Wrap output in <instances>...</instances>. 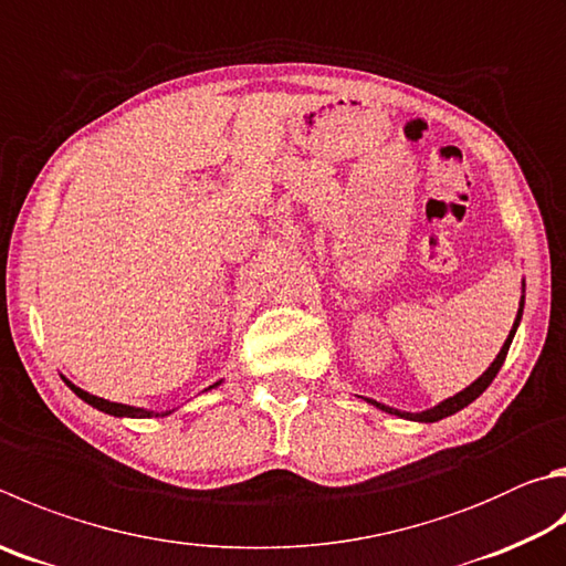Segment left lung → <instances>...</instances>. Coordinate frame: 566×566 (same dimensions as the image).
<instances>
[{"mask_svg": "<svg viewBox=\"0 0 566 566\" xmlns=\"http://www.w3.org/2000/svg\"><path fill=\"white\" fill-rule=\"evenodd\" d=\"M522 310H525V294H522V302H520V310H517V318H515V324H512V332H510V336H507V342L502 344V348H500V354H497L495 361L490 364L488 371L482 374V376L478 378V381H472V384H470L465 390H460V394H455L453 398H446L443 403H438V406H433V408H428V410H423V413H406V410H396V408H388V406H384V403H376V400H371V398H366V400H368V403H371V406H376V408L386 410V413H390V416L408 418V420H418V423H436V420H440V418H446V416H453V413H458L460 408L470 406L472 400H475V398L482 394V390H485V388L492 384V378L497 376V371H500V368H502V364H505L507 352H510V344H512V336H515L517 326H520Z\"/></svg>", "mask_w": 566, "mask_h": 566, "instance_id": "obj_1", "label": "left lung"}]
</instances>
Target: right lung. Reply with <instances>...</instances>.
<instances>
[{
  "label": "right lung",
  "mask_w": 566,
  "mask_h": 566,
  "mask_svg": "<svg viewBox=\"0 0 566 566\" xmlns=\"http://www.w3.org/2000/svg\"><path fill=\"white\" fill-rule=\"evenodd\" d=\"M66 381V378H64ZM66 386L74 390V394L81 398V400H86L88 406H94V408H98V410H104V413H108V416H118V418H153V416H170L172 410H163V413H156V410H143V408H136V406H126V403H111V400H106V398H98V396H91V394H86V390H81L78 386H74L71 381H66ZM214 386H220V381L214 384ZM214 386H210V388H214Z\"/></svg>",
  "instance_id": "right-lung-1"
}]
</instances>
